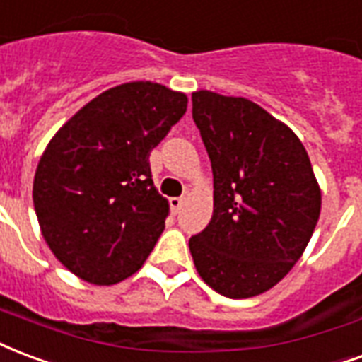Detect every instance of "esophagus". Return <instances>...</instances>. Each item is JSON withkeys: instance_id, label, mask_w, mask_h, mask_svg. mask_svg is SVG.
Listing matches in <instances>:
<instances>
[{"instance_id": "esophagus-1", "label": "esophagus", "mask_w": 362, "mask_h": 362, "mask_svg": "<svg viewBox=\"0 0 362 362\" xmlns=\"http://www.w3.org/2000/svg\"><path fill=\"white\" fill-rule=\"evenodd\" d=\"M182 205H184V197H173V199H170V209H173L174 215L180 213Z\"/></svg>"}]
</instances>
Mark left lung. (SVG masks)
<instances>
[{
	"instance_id": "obj_1",
	"label": "left lung",
	"mask_w": 362,
	"mask_h": 362,
	"mask_svg": "<svg viewBox=\"0 0 362 362\" xmlns=\"http://www.w3.org/2000/svg\"><path fill=\"white\" fill-rule=\"evenodd\" d=\"M194 120L213 167V216L189 240L197 274L230 299L274 288L303 255L320 186L296 132L245 98L199 90Z\"/></svg>"
}]
</instances>
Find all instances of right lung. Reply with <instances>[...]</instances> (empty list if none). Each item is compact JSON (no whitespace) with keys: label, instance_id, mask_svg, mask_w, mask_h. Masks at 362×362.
<instances>
[{"label":"right lung","instance_id":"obj_1","mask_svg":"<svg viewBox=\"0 0 362 362\" xmlns=\"http://www.w3.org/2000/svg\"><path fill=\"white\" fill-rule=\"evenodd\" d=\"M186 109V93L127 82L86 103L49 140L32 199L45 243L74 276L111 286L146 263L168 216L149 153Z\"/></svg>","mask_w":362,"mask_h":362}]
</instances>
